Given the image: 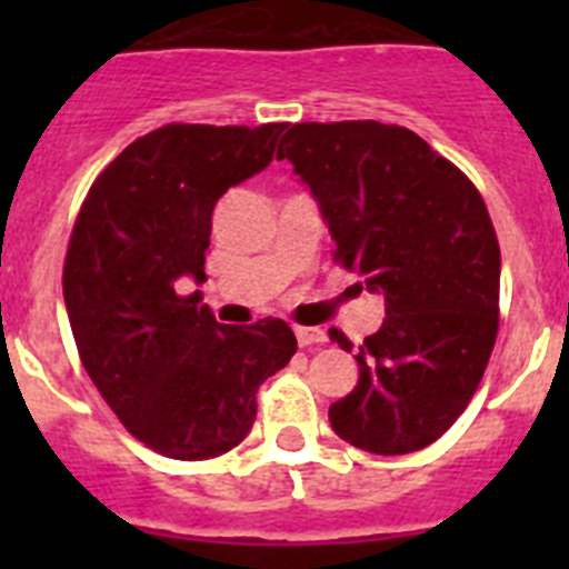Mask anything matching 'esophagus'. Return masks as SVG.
<instances>
[{
    "label": "esophagus",
    "mask_w": 569,
    "mask_h": 569,
    "mask_svg": "<svg viewBox=\"0 0 569 569\" xmlns=\"http://www.w3.org/2000/svg\"><path fill=\"white\" fill-rule=\"evenodd\" d=\"M296 341L299 347H321L328 341V333L321 328H296Z\"/></svg>",
    "instance_id": "1"
}]
</instances>
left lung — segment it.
<instances>
[{
	"label": "left lung",
	"mask_w": 569,
	"mask_h": 569,
	"mask_svg": "<svg viewBox=\"0 0 569 569\" xmlns=\"http://www.w3.org/2000/svg\"><path fill=\"white\" fill-rule=\"evenodd\" d=\"M279 159L319 202L333 259L385 296L381 328L356 350L359 385L330 405V425L367 453L433 445L470 405L499 333L501 253L485 199L421 136L373 119L293 124Z\"/></svg>",
	"instance_id": "obj_1"
}]
</instances>
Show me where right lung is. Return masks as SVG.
Here are the masks:
<instances>
[{"mask_svg":"<svg viewBox=\"0 0 569 569\" xmlns=\"http://www.w3.org/2000/svg\"><path fill=\"white\" fill-rule=\"evenodd\" d=\"M284 122L164 124L99 173L64 256V308L79 359L136 439L168 459L233 450L256 419V390L296 353L281 319L219 325L179 296L204 281L210 216L228 188L273 159Z\"/></svg>","mask_w":569,"mask_h":569,"instance_id":"1","label":"right lung"}]
</instances>
